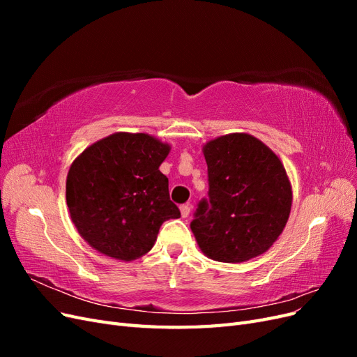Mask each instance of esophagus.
<instances>
[{
  "mask_svg": "<svg viewBox=\"0 0 357 357\" xmlns=\"http://www.w3.org/2000/svg\"><path fill=\"white\" fill-rule=\"evenodd\" d=\"M180 213H181V218H188V215L190 214V207H189V205H181Z\"/></svg>",
  "mask_w": 357,
  "mask_h": 357,
  "instance_id": "1",
  "label": "esophagus"
}]
</instances>
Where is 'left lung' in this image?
Masks as SVG:
<instances>
[{
  "label": "left lung",
  "instance_id": "8db88e82",
  "mask_svg": "<svg viewBox=\"0 0 357 357\" xmlns=\"http://www.w3.org/2000/svg\"><path fill=\"white\" fill-rule=\"evenodd\" d=\"M210 202L198 205L190 229L213 261L240 264L264 255L282 235L291 185L280 158L261 139L232 132L202 146Z\"/></svg>",
  "mask_w": 357,
  "mask_h": 357
}]
</instances>
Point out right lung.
Here are the masks:
<instances>
[{
    "label": "right lung",
    "instance_id": "right-lung-1",
    "mask_svg": "<svg viewBox=\"0 0 357 357\" xmlns=\"http://www.w3.org/2000/svg\"><path fill=\"white\" fill-rule=\"evenodd\" d=\"M171 146L144 132H114L73 160L66 198L71 222L96 252L131 262L152 250L160 225L178 219L159 171Z\"/></svg>",
    "mask_w": 357,
    "mask_h": 357
}]
</instances>
